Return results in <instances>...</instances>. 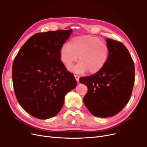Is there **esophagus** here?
<instances>
[{
    "mask_svg": "<svg viewBox=\"0 0 147 147\" xmlns=\"http://www.w3.org/2000/svg\"><path fill=\"white\" fill-rule=\"evenodd\" d=\"M74 77H75V79H76V81H77V82H79V78H80L79 76H78V75H74Z\"/></svg>",
    "mask_w": 147,
    "mask_h": 147,
    "instance_id": "obj_1",
    "label": "esophagus"
}]
</instances>
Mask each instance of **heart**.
<instances>
[{
    "label": "heart",
    "instance_id": "obj_1",
    "mask_svg": "<svg viewBox=\"0 0 147 147\" xmlns=\"http://www.w3.org/2000/svg\"><path fill=\"white\" fill-rule=\"evenodd\" d=\"M110 50L107 44L98 37L92 35L75 36L60 49V59L67 68L74 62H79L71 68L72 71L94 74L103 68L107 62Z\"/></svg>",
    "mask_w": 147,
    "mask_h": 147
}]
</instances>
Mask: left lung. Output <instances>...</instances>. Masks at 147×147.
<instances>
[{
    "label": "left lung",
    "mask_w": 147,
    "mask_h": 147,
    "mask_svg": "<svg viewBox=\"0 0 147 147\" xmlns=\"http://www.w3.org/2000/svg\"><path fill=\"white\" fill-rule=\"evenodd\" d=\"M109 56L100 71L79 81L86 85L84 102L93 115L106 118L115 115L128 103L135 84V65L124 44L107 38Z\"/></svg>",
    "instance_id": "1"
}]
</instances>
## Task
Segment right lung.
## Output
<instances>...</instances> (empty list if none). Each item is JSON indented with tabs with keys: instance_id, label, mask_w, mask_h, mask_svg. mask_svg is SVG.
<instances>
[{
	"instance_id": "right-lung-1",
	"label": "right lung",
	"mask_w": 147,
	"mask_h": 147,
	"mask_svg": "<svg viewBox=\"0 0 147 147\" xmlns=\"http://www.w3.org/2000/svg\"><path fill=\"white\" fill-rule=\"evenodd\" d=\"M72 29L36 33L24 44L12 63V78L17 101L36 118L58 114L67 92L77 85L74 75L60 59V49Z\"/></svg>"
}]
</instances>
